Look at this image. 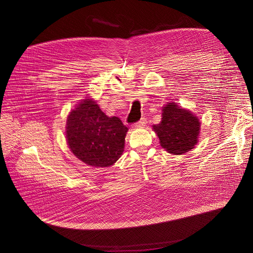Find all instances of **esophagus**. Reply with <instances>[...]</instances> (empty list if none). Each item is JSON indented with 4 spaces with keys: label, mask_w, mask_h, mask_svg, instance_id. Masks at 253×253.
<instances>
[{
    "label": "esophagus",
    "mask_w": 253,
    "mask_h": 253,
    "mask_svg": "<svg viewBox=\"0 0 253 253\" xmlns=\"http://www.w3.org/2000/svg\"><path fill=\"white\" fill-rule=\"evenodd\" d=\"M146 122H147V121H146L145 118H141L137 123L134 124V126H135V127H142V126H145Z\"/></svg>",
    "instance_id": "obj_1"
}]
</instances>
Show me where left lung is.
<instances>
[{
  "mask_svg": "<svg viewBox=\"0 0 253 253\" xmlns=\"http://www.w3.org/2000/svg\"><path fill=\"white\" fill-rule=\"evenodd\" d=\"M162 111L161 122L153 126L161 146L172 154H183L194 148L200 132L199 120L175 103H169Z\"/></svg>",
  "mask_w": 253,
  "mask_h": 253,
  "instance_id": "1",
  "label": "left lung"
}]
</instances>
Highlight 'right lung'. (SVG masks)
Returning <instances> with one entry per match:
<instances>
[{
  "label": "right lung",
  "mask_w": 253,
  "mask_h": 253,
  "mask_svg": "<svg viewBox=\"0 0 253 253\" xmlns=\"http://www.w3.org/2000/svg\"><path fill=\"white\" fill-rule=\"evenodd\" d=\"M126 131L127 127L119 118L106 116L90 99L81 102L67 119L69 148L91 166L113 165L124 151Z\"/></svg>",
  "instance_id": "obj_1"
}]
</instances>
